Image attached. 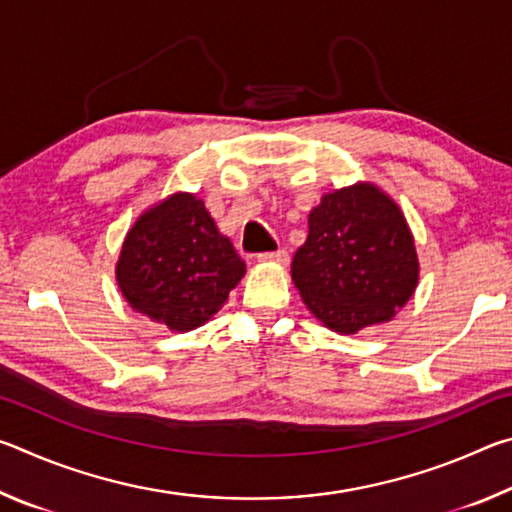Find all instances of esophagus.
<instances>
[{
    "instance_id": "obj_1",
    "label": "esophagus",
    "mask_w": 512,
    "mask_h": 512,
    "mask_svg": "<svg viewBox=\"0 0 512 512\" xmlns=\"http://www.w3.org/2000/svg\"><path fill=\"white\" fill-rule=\"evenodd\" d=\"M257 259H259V262H273V264L287 266L289 264V253H287V250H275V253L257 255Z\"/></svg>"
}]
</instances>
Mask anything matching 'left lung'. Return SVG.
<instances>
[{
    "label": "left lung",
    "instance_id": "left-lung-1",
    "mask_svg": "<svg viewBox=\"0 0 512 512\" xmlns=\"http://www.w3.org/2000/svg\"><path fill=\"white\" fill-rule=\"evenodd\" d=\"M291 277L320 323L339 334L388 323L415 293L413 232L391 196L372 183L334 189L309 212Z\"/></svg>",
    "mask_w": 512,
    "mask_h": 512
}]
</instances>
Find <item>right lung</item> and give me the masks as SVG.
Instances as JSON below:
<instances>
[{
    "label": "right lung",
    "instance_id": "right-lung-1",
    "mask_svg": "<svg viewBox=\"0 0 512 512\" xmlns=\"http://www.w3.org/2000/svg\"><path fill=\"white\" fill-rule=\"evenodd\" d=\"M244 275V259L189 192L162 198L137 216L115 266L131 309L171 332L205 325Z\"/></svg>",
    "mask_w": 512,
    "mask_h": 512
}]
</instances>
